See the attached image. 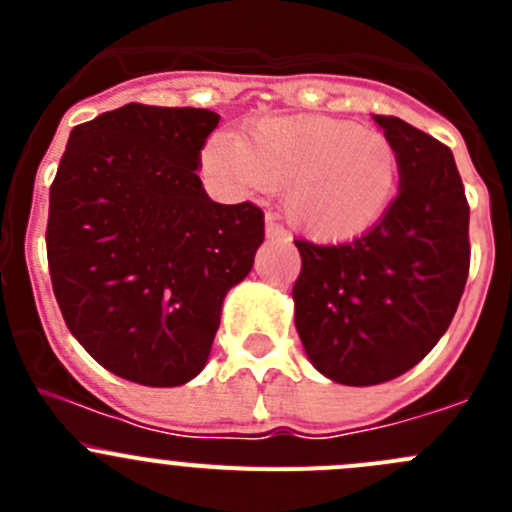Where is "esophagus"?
<instances>
[{"label":"esophagus","instance_id":"34e87169","mask_svg":"<svg viewBox=\"0 0 512 512\" xmlns=\"http://www.w3.org/2000/svg\"><path fill=\"white\" fill-rule=\"evenodd\" d=\"M265 235H267V240H272V242H287V240H289V235H287L285 227L277 225L272 218H267V223H265Z\"/></svg>","mask_w":512,"mask_h":512}]
</instances>
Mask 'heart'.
I'll list each match as a JSON object with an SVG mask.
<instances>
[{
	"label": "heart",
	"instance_id": "heart-1",
	"mask_svg": "<svg viewBox=\"0 0 512 512\" xmlns=\"http://www.w3.org/2000/svg\"><path fill=\"white\" fill-rule=\"evenodd\" d=\"M203 168L237 198L285 188L289 223L317 242L369 232L399 185L389 138L332 116L265 118L245 138L215 133L203 148Z\"/></svg>",
	"mask_w": 512,
	"mask_h": 512
}]
</instances>
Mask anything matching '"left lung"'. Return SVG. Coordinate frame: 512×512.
<instances>
[{
  "mask_svg": "<svg viewBox=\"0 0 512 512\" xmlns=\"http://www.w3.org/2000/svg\"><path fill=\"white\" fill-rule=\"evenodd\" d=\"M374 123L399 158L391 208L342 245L294 240V327L314 369L344 386L384 384L431 352L471 265V210L451 148L401 118Z\"/></svg>",
  "mask_w": 512,
  "mask_h": 512,
  "instance_id": "obj_1",
  "label": "left lung"
}]
</instances>
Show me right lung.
I'll list each match as a JSON object with an SVG mask.
<instances>
[{
	"mask_svg": "<svg viewBox=\"0 0 512 512\" xmlns=\"http://www.w3.org/2000/svg\"><path fill=\"white\" fill-rule=\"evenodd\" d=\"M220 116L126 103L71 131L49 193L51 285L76 342L143 386L208 364L225 294L265 240L252 203L220 205L198 178Z\"/></svg>",
	"mask_w": 512,
	"mask_h": 512,
	"instance_id": "add662e5",
	"label": "right lung"
}]
</instances>
